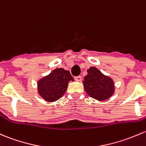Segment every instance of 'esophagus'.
Here are the masks:
<instances>
[{"instance_id":"esophagus-1","label":"esophagus","mask_w":146,"mask_h":146,"mask_svg":"<svg viewBox=\"0 0 146 146\" xmlns=\"http://www.w3.org/2000/svg\"><path fill=\"white\" fill-rule=\"evenodd\" d=\"M75 80H76V81H78V82H80L81 80H82V77L81 76H76V77H75Z\"/></svg>"}]
</instances>
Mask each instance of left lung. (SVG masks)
Returning <instances> with one entry per match:
<instances>
[{
    "label": "left lung",
    "instance_id": "obj_1",
    "mask_svg": "<svg viewBox=\"0 0 146 146\" xmlns=\"http://www.w3.org/2000/svg\"><path fill=\"white\" fill-rule=\"evenodd\" d=\"M84 78L85 90L89 96L98 101H105L114 94V82L96 67H90Z\"/></svg>",
    "mask_w": 146,
    "mask_h": 146
}]
</instances>
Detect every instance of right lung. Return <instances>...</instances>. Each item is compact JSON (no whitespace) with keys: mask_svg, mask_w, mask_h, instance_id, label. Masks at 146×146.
<instances>
[{"mask_svg":"<svg viewBox=\"0 0 146 146\" xmlns=\"http://www.w3.org/2000/svg\"><path fill=\"white\" fill-rule=\"evenodd\" d=\"M70 81L74 79L68 70L56 68L38 81V92L45 101L54 102L62 97Z\"/></svg>","mask_w":146,"mask_h":146,"instance_id":"right-lung-1","label":"right lung"}]
</instances>
